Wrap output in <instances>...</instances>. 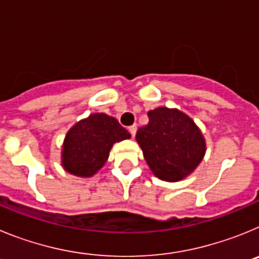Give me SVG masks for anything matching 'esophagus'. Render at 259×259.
I'll return each instance as SVG.
<instances>
[{
  "mask_svg": "<svg viewBox=\"0 0 259 259\" xmlns=\"http://www.w3.org/2000/svg\"><path fill=\"white\" fill-rule=\"evenodd\" d=\"M128 131H130V134L132 135V137H135V135H136V131H137V127L136 125H131V127H128Z\"/></svg>",
  "mask_w": 259,
  "mask_h": 259,
  "instance_id": "1",
  "label": "esophagus"
}]
</instances>
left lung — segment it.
Returning <instances> with one entry per match:
<instances>
[{
  "label": "left lung",
  "instance_id": "obj_1",
  "mask_svg": "<svg viewBox=\"0 0 259 259\" xmlns=\"http://www.w3.org/2000/svg\"><path fill=\"white\" fill-rule=\"evenodd\" d=\"M149 123L139 128L136 141L153 175L175 183L202 162L206 141L193 119L179 109L161 106L148 111Z\"/></svg>",
  "mask_w": 259,
  "mask_h": 259
}]
</instances>
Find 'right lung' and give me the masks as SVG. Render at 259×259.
Segmentation results:
<instances>
[{
  "label": "right lung",
  "instance_id": "obj_1",
  "mask_svg": "<svg viewBox=\"0 0 259 259\" xmlns=\"http://www.w3.org/2000/svg\"><path fill=\"white\" fill-rule=\"evenodd\" d=\"M131 135L114 116L91 114L67 131L61 152V163L71 175L91 178L101 170L113 145Z\"/></svg>",
  "mask_w": 259,
  "mask_h": 259
}]
</instances>
